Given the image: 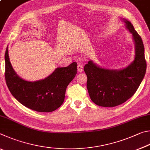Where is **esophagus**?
I'll return each mask as SVG.
<instances>
[{
  "mask_svg": "<svg viewBox=\"0 0 150 150\" xmlns=\"http://www.w3.org/2000/svg\"><path fill=\"white\" fill-rule=\"evenodd\" d=\"M78 72H83V66L82 64L78 65Z\"/></svg>",
  "mask_w": 150,
  "mask_h": 150,
  "instance_id": "34e87169",
  "label": "esophagus"
}]
</instances>
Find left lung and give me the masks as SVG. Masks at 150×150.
I'll list each match as a JSON object with an SVG mask.
<instances>
[{
	"label": "left lung",
	"mask_w": 150,
	"mask_h": 150,
	"mask_svg": "<svg viewBox=\"0 0 150 150\" xmlns=\"http://www.w3.org/2000/svg\"><path fill=\"white\" fill-rule=\"evenodd\" d=\"M122 20L134 43L133 61L127 67L117 70L102 68L90 60L83 68L91 101L101 107H113L125 103L135 93L146 74L143 41L131 22L124 18Z\"/></svg>",
	"instance_id": "8db88e82"
}]
</instances>
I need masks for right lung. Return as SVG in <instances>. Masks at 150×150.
I'll return each instance as SVG.
<instances>
[{"label": "right lung", "mask_w": 150, "mask_h": 150, "mask_svg": "<svg viewBox=\"0 0 150 150\" xmlns=\"http://www.w3.org/2000/svg\"><path fill=\"white\" fill-rule=\"evenodd\" d=\"M5 79L10 93L28 108L42 112L54 111L63 103L68 85L77 73V63L57 68L42 80L27 81L18 76L10 61L8 48L5 52Z\"/></svg>", "instance_id": "add662e5"}]
</instances>
